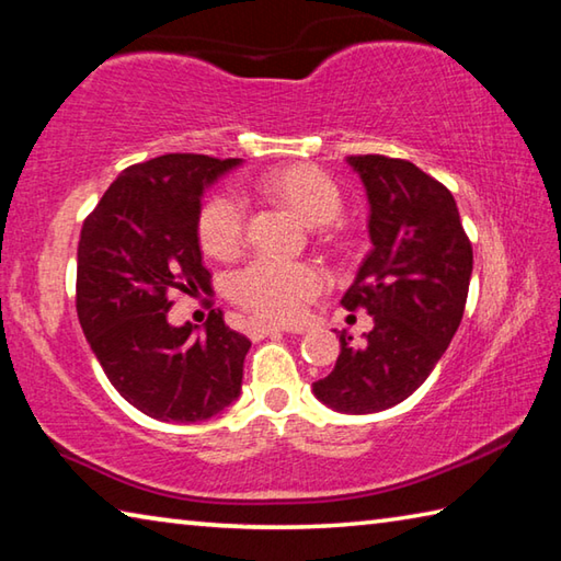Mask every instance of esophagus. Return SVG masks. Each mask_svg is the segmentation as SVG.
<instances>
[{"instance_id": "esophagus-1", "label": "esophagus", "mask_w": 561, "mask_h": 561, "mask_svg": "<svg viewBox=\"0 0 561 561\" xmlns=\"http://www.w3.org/2000/svg\"><path fill=\"white\" fill-rule=\"evenodd\" d=\"M247 334H250V339L260 341V339H264V336H277V334H282V329L270 327V324H260V321H250V324H247Z\"/></svg>"}]
</instances>
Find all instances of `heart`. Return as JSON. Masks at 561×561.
<instances>
[{
  "mask_svg": "<svg viewBox=\"0 0 561 561\" xmlns=\"http://www.w3.org/2000/svg\"><path fill=\"white\" fill-rule=\"evenodd\" d=\"M257 187L279 197L304 222L321 227L334 222L344 197L334 180L319 168L289 165L264 175ZM247 230V203L237 190L222 187L201 205L197 240L217 260L240 250ZM327 289V274L309 262H279L270 257L252 260L227 279V294L254 319L267 324H294L307 314L309 304Z\"/></svg>",
  "mask_w": 561,
  "mask_h": 561,
  "instance_id": "obj_1",
  "label": "heart"
}]
</instances>
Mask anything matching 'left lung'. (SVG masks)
Wrapping results in <instances>:
<instances>
[{
  "instance_id": "obj_1",
  "label": "left lung",
  "mask_w": 561,
  "mask_h": 561,
  "mask_svg": "<svg viewBox=\"0 0 561 561\" xmlns=\"http://www.w3.org/2000/svg\"><path fill=\"white\" fill-rule=\"evenodd\" d=\"M371 217L366 254L341 304L366 309L374 329L360 346L341 331L334 371L314 383L341 413H376L405 401L438 364L468 301L472 244L448 187L401 158L348 156Z\"/></svg>"
}]
</instances>
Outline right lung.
I'll return each instance as SVG.
<instances>
[{
  "label": "right lung",
  "instance_id": "right-lung-1",
  "mask_svg": "<svg viewBox=\"0 0 561 561\" xmlns=\"http://www.w3.org/2000/svg\"><path fill=\"white\" fill-rule=\"evenodd\" d=\"M240 158L168 153L130 165L83 220L76 314L113 388L156 421L197 423L242 388L250 339L210 311L170 327L173 294L210 287L197 240L203 190Z\"/></svg>",
  "mask_w": 561,
  "mask_h": 561
}]
</instances>
